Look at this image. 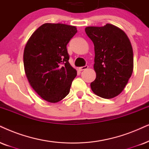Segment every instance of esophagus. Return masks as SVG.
<instances>
[{"mask_svg": "<svg viewBox=\"0 0 149 149\" xmlns=\"http://www.w3.org/2000/svg\"><path fill=\"white\" fill-rule=\"evenodd\" d=\"M88 66L87 65H85L84 66V67H79V70L80 71H83V70H85V69H88Z\"/></svg>", "mask_w": 149, "mask_h": 149, "instance_id": "esophagus-1", "label": "esophagus"}]
</instances>
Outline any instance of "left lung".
<instances>
[{"label":"left lung","instance_id":"8db88e82","mask_svg":"<svg viewBox=\"0 0 149 149\" xmlns=\"http://www.w3.org/2000/svg\"><path fill=\"white\" fill-rule=\"evenodd\" d=\"M85 32L94 45L93 68L96 78L91 83L95 95L105 99L123 91L133 69V53L127 34L116 26L87 27Z\"/></svg>","mask_w":149,"mask_h":149}]
</instances>
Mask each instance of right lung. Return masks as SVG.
<instances>
[{
	"label": "right lung",
	"instance_id": "obj_1",
	"mask_svg": "<svg viewBox=\"0 0 149 149\" xmlns=\"http://www.w3.org/2000/svg\"><path fill=\"white\" fill-rule=\"evenodd\" d=\"M75 26L45 23L36 30L24 50V71L30 85L43 100L55 103L67 96L77 71L69 63L67 45Z\"/></svg>",
	"mask_w": 149,
	"mask_h": 149
}]
</instances>
